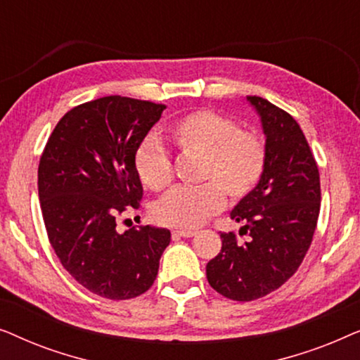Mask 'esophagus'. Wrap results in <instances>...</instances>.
<instances>
[{
    "mask_svg": "<svg viewBox=\"0 0 360 360\" xmlns=\"http://www.w3.org/2000/svg\"><path fill=\"white\" fill-rule=\"evenodd\" d=\"M172 234L176 236V238H193L196 234L195 231H186V229H175L172 231Z\"/></svg>",
    "mask_w": 360,
    "mask_h": 360,
    "instance_id": "34e87169",
    "label": "esophagus"
}]
</instances>
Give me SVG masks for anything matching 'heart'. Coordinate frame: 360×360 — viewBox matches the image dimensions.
<instances>
[{
	"instance_id": "obj_1",
	"label": "heart",
	"mask_w": 360,
	"mask_h": 360,
	"mask_svg": "<svg viewBox=\"0 0 360 360\" xmlns=\"http://www.w3.org/2000/svg\"><path fill=\"white\" fill-rule=\"evenodd\" d=\"M170 136L184 150L205 154L206 184L179 185L154 205L152 214L160 224L191 229L203 224L231 200H243L262 179L267 147L255 131H243L229 117L211 110H198L180 117ZM134 169L147 188L159 191L172 180V159L155 136L137 146Z\"/></svg>"
}]
</instances>
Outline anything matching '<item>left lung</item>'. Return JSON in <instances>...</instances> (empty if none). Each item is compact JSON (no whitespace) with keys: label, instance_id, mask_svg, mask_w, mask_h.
I'll list each match as a JSON object with an SVG mask.
<instances>
[{"label":"left lung","instance_id":"left-lung-1","mask_svg":"<svg viewBox=\"0 0 360 360\" xmlns=\"http://www.w3.org/2000/svg\"><path fill=\"white\" fill-rule=\"evenodd\" d=\"M260 116L267 162L257 186L231 218L239 234L221 233V252L206 265L216 292L236 302L262 298L282 287L303 262L319 216L321 186L316 160L298 122L260 96H248Z\"/></svg>","mask_w":360,"mask_h":360}]
</instances>
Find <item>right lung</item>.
<instances>
[{"label": "right lung", "instance_id": "obj_1", "mask_svg": "<svg viewBox=\"0 0 360 360\" xmlns=\"http://www.w3.org/2000/svg\"><path fill=\"white\" fill-rule=\"evenodd\" d=\"M164 110L117 95L83 103L57 122L39 162V200L51 245L63 269L103 298L147 292L170 244L165 228L116 231L124 211L139 208L134 154Z\"/></svg>", "mask_w": 360, "mask_h": 360}]
</instances>
